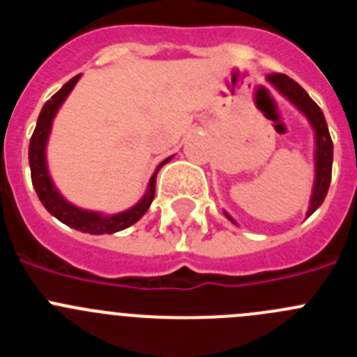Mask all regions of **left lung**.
Returning <instances> with one entry per match:
<instances>
[{"instance_id": "1", "label": "left lung", "mask_w": 357, "mask_h": 357, "mask_svg": "<svg viewBox=\"0 0 357 357\" xmlns=\"http://www.w3.org/2000/svg\"><path fill=\"white\" fill-rule=\"evenodd\" d=\"M267 81L280 91L281 96L285 97L292 106H296L301 113L305 114L306 120L310 122L313 129V136H315V181H313L312 196H310V205L306 218L313 214L317 208L322 205L324 198L328 195L329 184H331V168H333V142L329 136L328 123L324 119V113L312 97L306 93L299 84L294 79H290L285 74H271L267 76ZM225 215L230 219L231 223H235V219L225 211Z\"/></svg>"}]
</instances>
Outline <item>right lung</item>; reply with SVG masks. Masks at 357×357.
<instances>
[{
    "mask_svg": "<svg viewBox=\"0 0 357 357\" xmlns=\"http://www.w3.org/2000/svg\"><path fill=\"white\" fill-rule=\"evenodd\" d=\"M81 74L76 77H72L68 83H65L60 90L44 104L40 114H38L37 127L33 130V136L29 139V169H31V182H33V188L37 191L38 200L42 202L47 212L51 215L61 221L67 227L74 228V230H79L83 234H91V235H102V234H114V231L126 230L130 225H134L136 221L145 215V212L149 211L150 204L153 200V195H155V178L157 172L173 159L168 157L161 165L157 166L153 175L150 176L149 185H146L145 195L142 196V200L138 204H134L132 207L127 208L123 212H116V214H102V212L97 211H86V208H81L77 205L70 204V202L58 191V188L54 185L51 178V173L47 168V155H45V149H47L49 134L52 129V120L56 116V113L60 111L61 104L65 102L70 91L74 90L76 83L79 81Z\"/></svg>",
    "mask_w": 357,
    "mask_h": 357,
    "instance_id": "1",
    "label": "right lung"
}]
</instances>
